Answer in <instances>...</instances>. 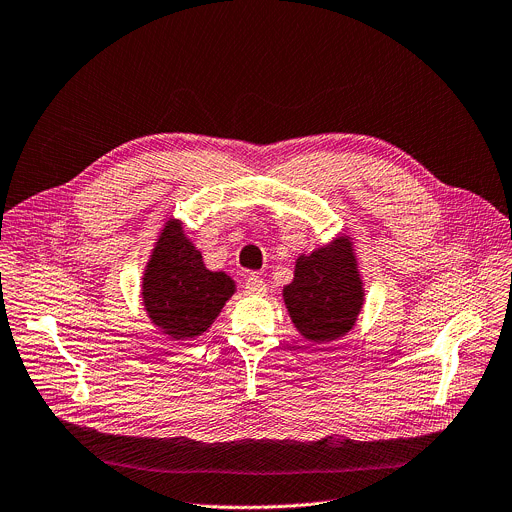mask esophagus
I'll use <instances>...</instances> for the list:
<instances>
[{
	"mask_svg": "<svg viewBox=\"0 0 512 512\" xmlns=\"http://www.w3.org/2000/svg\"><path fill=\"white\" fill-rule=\"evenodd\" d=\"M245 291L251 296H263L267 291V283L259 275H249L245 281Z\"/></svg>",
	"mask_w": 512,
	"mask_h": 512,
	"instance_id": "esophagus-1",
	"label": "esophagus"
}]
</instances>
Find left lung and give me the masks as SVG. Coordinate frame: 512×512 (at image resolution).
Masks as SVG:
<instances>
[{"label": "left lung", "mask_w": 512, "mask_h": 512, "mask_svg": "<svg viewBox=\"0 0 512 512\" xmlns=\"http://www.w3.org/2000/svg\"><path fill=\"white\" fill-rule=\"evenodd\" d=\"M283 302L296 330L314 344L348 334L364 306V285L352 239L340 235L296 259Z\"/></svg>", "instance_id": "8db88e82"}]
</instances>
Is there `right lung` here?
<instances>
[{"label":"right lung","instance_id":"obj_1","mask_svg":"<svg viewBox=\"0 0 512 512\" xmlns=\"http://www.w3.org/2000/svg\"><path fill=\"white\" fill-rule=\"evenodd\" d=\"M235 291L225 271L206 269L182 221H166L141 277V302L152 324L176 342L198 338Z\"/></svg>","mask_w":512,"mask_h":512}]
</instances>
